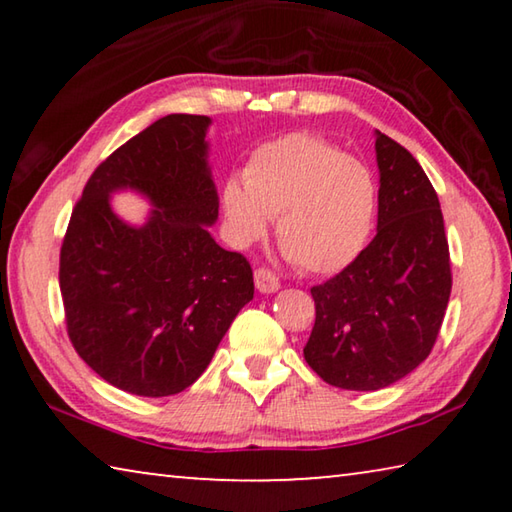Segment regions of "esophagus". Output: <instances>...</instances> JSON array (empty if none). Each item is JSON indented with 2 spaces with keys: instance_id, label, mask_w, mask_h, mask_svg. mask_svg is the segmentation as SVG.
<instances>
[{
  "instance_id": "1",
  "label": "esophagus",
  "mask_w": 512,
  "mask_h": 512,
  "mask_svg": "<svg viewBox=\"0 0 512 512\" xmlns=\"http://www.w3.org/2000/svg\"><path fill=\"white\" fill-rule=\"evenodd\" d=\"M255 287L259 293H275L280 289V277H277L271 268H257L255 271Z\"/></svg>"
}]
</instances>
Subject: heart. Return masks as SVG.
<instances>
[{"instance_id": "b5f03b06", "label": "heart", "mask_w": 512, "mask_h": 512, "mask_svg": "<svg viewBox=\"0 0 512 512\" xmlns=\"http://www.w3.org/2000/svg\"><path fill=\"white\" fill-rule=\"evenodd\" d=\"M228 228L253 244L277 219V241L309 273H336L359 257L375 225L377 185L368 167L316 135L291 133L250 155L244 185L221 189Z\"/></svg>"}]
</instances>
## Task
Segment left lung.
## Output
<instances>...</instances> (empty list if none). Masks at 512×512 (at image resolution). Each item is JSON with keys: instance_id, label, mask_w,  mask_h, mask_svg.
I'll use <instances>...</instances> for the list:
<instances>
[{"instance_id": "left-lung-1", "label": "left lung", "mask_w": 512, "mask_h": 512, "mask_svg": "<svg viewBox=\"0 0 512 512\" xmlns=\"http://www.w3.org/2000/svg\"><path fill=\"white\" fill-rule=\"evenodd\" d=\"M377 235L352 264L311 289L316 323L305 361L345 391H379L429 357L452 293L438 194L418 160L377 131Z\"/></svg>"}]
</instances>
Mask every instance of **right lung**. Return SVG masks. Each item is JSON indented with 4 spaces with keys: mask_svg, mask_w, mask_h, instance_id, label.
I'll use <instances>...</instances> for the list:
<instances>
[{
    "mask_svg": "<svg viewBox=\"0 0 512 512\" xmlns=\"http://www.w3.org/2000/svg\"><path fill=\"white\" fill-rule=\"evenodd\" d=\"M207 126L205 115H167L121 144L94 169L60 248L69 341L126 393L167 397L192 386L253 300L248 259L207 230L219 219ZM119 188L152 201L144 226L111 212Z\"/></svg>",
    "mask_w": 512,
    "mask_h": 512,
    "instance_id": "right-lung-1",
    "label": "right lung"
}]
</instances>
